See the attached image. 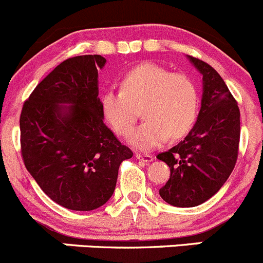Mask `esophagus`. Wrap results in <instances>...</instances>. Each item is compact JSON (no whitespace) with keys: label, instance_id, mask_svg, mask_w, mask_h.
<instances>
[{"label":"esophagus","instance_id":"obj_1","mask_svg":"<svg viewBox=\"0 0 263 263\" xmlns=\"http://www.w3.org/2000/svg\"><path fill=\"white\" fill-rule=\"evenodd\" d=\"M135 157L140 161H144V162H152L155 160L152 155H145V153H135Z\"/></svg>","mask_w":263,"mask_h":263}]
</instances>
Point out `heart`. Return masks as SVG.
Listing matches in <instances>:
<instances>
[{
  "mask_svg": "<svg viewBox=\"0 0 263 263\" xmlns=\"http://www.w3.org/2000/svg\"><path fill=\"white\" fill-rule=\"evenodd\" d=\"M139 108L145 120L132 137V144L151 149L168 137L179 139L191 132L198 118V90L188 75L142 64L123 78L120 90L110 89L101 97L103 119L121 138L132 135Z\"/></svg>",
  "mask_w": 263,
  "mask_h": 263,
  "instance_id": "heart-1",
  "label": "heart"
}]
</instances>
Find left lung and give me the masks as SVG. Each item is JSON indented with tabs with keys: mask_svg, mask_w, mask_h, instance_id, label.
<instances>
[{
	"mask_svg": "<svg viewBox=\"0 0 263 263\" xmlns=\"http://www.w3.org/2000/svg\"><path fill=\"white\" fill-rule=\"evenodd\" d=\"M189 59L203 75L201 111L184 140L157 155L171 173L160 196L175 207L198 206L220 191L235 167L240 139V111L228 85L211 65Z\"/></svg>",
	"mask_w": 263,
	"mask_h": 263,
	"instance_id": "obj_1",
	"label": "left lung"
}]
</instances>
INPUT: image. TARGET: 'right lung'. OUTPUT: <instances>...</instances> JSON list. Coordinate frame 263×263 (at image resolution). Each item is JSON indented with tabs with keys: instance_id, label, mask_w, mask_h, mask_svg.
<instances>
[{
	"instance_id": "1",
	"label": "right lung",
	"mask_w": 263,
	"mask_h": 263,
	"mask_svg": "<svg viewBox=\"0 0 263 263\" xmlns=\"http://www.w3.org/2000/svg\"><path fill=\"white\" fill-rule=\"evenodd\" d=\"M105 64L100 54L65 60L34 88L20 114L25 167L52 201L74 211L105 204L121 162L133 157L103 123L97 78Z\"/></svg>"
}]
</instances>
